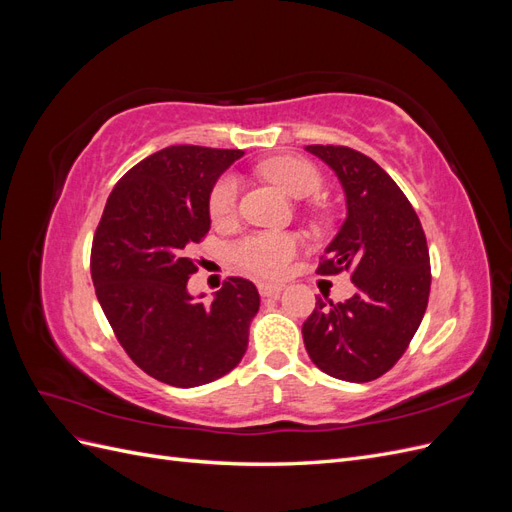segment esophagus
Wrapping results in <instances>:
<instances>
[{
	"label": "esophagus",
	"mask_w": 512,
	"mask_h": 512,
	"mask_svg": "<svg viewBox=\"0 0 512 512\" xmlns=\"http://www.w3.org/2000/svg\"><path fill=\"white\" fill-rule=\"evenodd\" d=\"M258 290L262 297H275V294H280L284 290V284H271V282H260Z\"/></svg>",
	"instance_id": "1"
}]
</instances>
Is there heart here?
<instances>
[{"instance_id": "b5f03b06", "label": "heart", "mask_w": 512, "mask_h": 512, "mask_svg": "<svg viewBox=\"0 0 512 512\" xmlns=\"http://www.w3.org/2000/svg\"><path fill=\"white\" fill-rule=\"evenodd\" d=\"M260 173L288 196L307 198L320 188V173L314 164L297 156H280L260 166ZM239 183L232 175H224L213 185L209 196V213L213 222H226L237 211ZM297 252V241L280 232H260L237 241L230 247V256L237 265L258 277H277L288 260Z\"/></svg>"}]
</instances>
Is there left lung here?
Instances as JSON below:
<instances>
[{
  "mask_svg": "<svg viewBox=\"0 0 512 512\" xmlns=\"http://www.w3.org/2000/svg\"><path fill=\"white\" fill-rule=\"evenodd\" d=\"M337 175L346 220L324 250L320 275L350 273L348 301L316 299L303 322L309 359L337 380L369 382L406 352L431 286L427 239L406 194L374 160L350 147L307 145Z\"/></svg>",
  "mask_w": 512,
  "mask_h": 512,
  "instance_id": "obj_1",
  "label": "left lung"
}]
</instances>
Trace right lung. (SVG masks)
<instances>
[{
	"mask_svg": "<svg viewBox=\"0 0 512 512\" xmlns=\"http://www.w3.org/2000/svg\"><path fill=\"white\" fill-rule=\"evenodd\" d=\"M241 156L196 145L153 153L117 181L91 245V280L119 344L145 374L179 389L239 365L260 307L243 277H228L211 303L188 292V250L211 228V190Z\"/></svg>",
	"mask_w": 512,
	"mask_h": 512,
	"instance_id": "right-lung-1",
	"label": "right lung"
}]
</instances>
